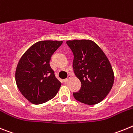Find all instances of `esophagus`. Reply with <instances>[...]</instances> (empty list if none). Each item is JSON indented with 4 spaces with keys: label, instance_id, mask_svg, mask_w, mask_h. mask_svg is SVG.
Listing matches in <instances>:
<instances>
[{
    "label": "esophagus",
    "instance_id": "34e87169",
    "mask_svg": "<svg viewBox=\"0 0 133 133\" xmlns=\"http://www.w3.org/2000/svg\"><path fill=\"white\" fill-rule=\"evenodd\" d=\"M70 78V75H69V76H68V78H65V79H64V83H66V82H67L68 81H69V78Z\"/></svg>",
    "mask_w": 133,
    "mask_h": 133
}]
</instances>
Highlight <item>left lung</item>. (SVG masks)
<instances>
[{
	"label": "left lung",
	"mask_w": 133,
	"mask_h": 133,
	"mask_svg": "<svg viewBox=\"0 0 133 133\" xmlns=\"http://www.w3.org/2000/svg\"><path fill=\"white\" fill-rule=\"evenodd\" d=\"M74 55L72 66L81 83L73 92L76 100L89 105L101 102L114 83V72L109 59L97 44L90 40L67 41Z\"/></svg>",
	"instance_id": "left-lung-1"
}]
</instances>
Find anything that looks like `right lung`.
Here are the masks:
<instances>
[{
	"label": "right lung",
	"instance_id": "add662e5",
	"mask_svg": "<svg viewBox=\"0 0 133 133\" xmlns=\"http://www.w3.org/2000/svg\"><path fill=\"white\" fill-rule=\"evenodd\" d=\"M63 41H42L32 45L18 62L15 80L21 94L29 102L40 104L56 96L61 83L49 62Z\"/></svg>",
	"mask_w": 133,
	"mask_h": 133
}]
</instances>
